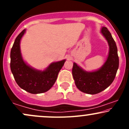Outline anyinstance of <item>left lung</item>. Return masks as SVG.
<instances>
[{
	"label": "left lung",
	"mask_w": 129,
	"mask_h": 129,
	"mask_svg": "<svg viewBox=\"0 0 129 129\" xmlns=\"http://www.w3.org/2000/svg\"><path fill=\"white\" fill-rule=\"evenodd\" d=\"M101 32L109 46V55L103 66L98 70L86 72L73 63L72 75L76 86L87 94H97L107 88L113 82L119 67L118 50L112 35L106 27H102Z\"/></svg>",
	"instance_id": "8db88e82"
}]
</instances>
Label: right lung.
Returning a JSON list of instances; mask_svg holds the SVG:
<instances>
[{
    "mask_svg": "<svg viewBox=\"0 0 129 129\" xmlns=\"http://www.w3.org/2000/svg\"><path fill=\"white\" fill-rule=\"evenodd\" d=\"M26 29H23L14 41L10 53V67L16 83L20 88L32 94L47 91L55 83L59 72L66 59L53 62L44 71L38 70L24 61L20 52V43Z\"/></svg>",
    "mask_w": 129,
    "mask_h": 129,
    "instance_id": "right-lung-1",
    "label": "right lung"
}]
</instances>
